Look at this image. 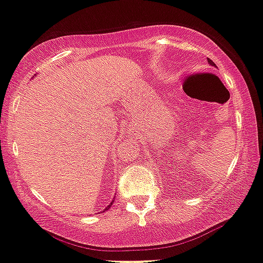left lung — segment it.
Wrapping results in <instances>:
<instances>
[{"instance_id": "8db88e82", "label": "left lung", "mask_w": 263, "mask_h": 263, "mask_svg": "<svg viewBox=\"0 0 263 263\" xmlns=\"http://www.w3.org/2000/svg\"><path fill=\"white\" fill-rule=\"evenodd\" d=\"M209 63H210V65H211V66H215V63H214V62H213V61H211V60H209Z\"/></svg>"}]
</instances>
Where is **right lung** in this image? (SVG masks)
I'll return each instance as SVG.
<instances>
[{"instance_id": "right-lung-1", "label": "right lung", "mask_w": 263, "mask_h": 263, "mask_svg": "<svg viewBox=\"0 0 263 263\" xmlns=\"http://www.w3.org/2000/svg\"><path fill=\"white\" fill-rule=\"evenodd\" d=\"M112 203H113V201H112V202H110V205H108V206H107V208H105V209H104V211H105V210H108V209H109V208H110V206H112Z\"/></svg>"}]
</instances>
